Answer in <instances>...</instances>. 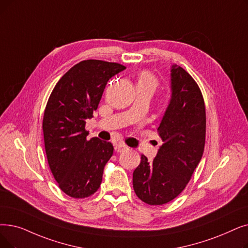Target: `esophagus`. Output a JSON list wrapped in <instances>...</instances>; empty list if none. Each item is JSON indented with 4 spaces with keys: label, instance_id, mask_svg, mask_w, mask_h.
<instances>
[{
    "label": "esophagus",
    "instance_id": "obj_1",
    "mask_svg": "<svg viewBox=\"0 0 248 248\" xmlns=\"http://www.w3.org/2000/svg\"><path fill=\"white\" fill-rule=\"evenodd\" d=\"M127 149H128V147L125 146L124 144H116L114 146V150L116 151V152H124V151H125Z\"/></svg>",
    "mask_w": 248,
    "mask_h": 248
}]
</instances>
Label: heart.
<instances>
[{"label":"heart","mask_w":248,"mask_h":248,"mask_svg":"<svg viewBox=\"0 0 248 248\" xmlns=\"http://www.w3.org/2000/svg\"><path fill=\"white\" fill-rule=\"evenodd\" d=\"M138 84H142V85H148L150 87H152L154 90L157 87L158 81L154 75L149 72V71H143L142 73H140L138 76ZM137 84V85H138Z\"/></svg>","instance_id":"obj_1"}]
</instances>
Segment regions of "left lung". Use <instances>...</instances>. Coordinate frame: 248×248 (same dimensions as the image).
Wrapping results in <instances>:
<instances>
[{
	"label": "left lung",
	"mask_w": 248,
	"mask_h": 248,
	"mask_svg": "<svg viewBox=\"0 0 248 248\" xmlns=\"http://www.w3.org/2000/svg\"><path fill=\"white\" fill-rule=\"evenodd\" d=\"M171 99L158 127L163 145L149 162L145 155L133 173L137 197L151 206L175 199L190 180L206 142V107L202 91L177 64L171 68Z\"/></svg>",
	"instance_id": "1"
}]
</instances>
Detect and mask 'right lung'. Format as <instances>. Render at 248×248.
Listing matches in <instances>:
<instances>
[{
    "mask_svg": "<svg viewBox=\"0 0 248 248\" xmlns=\"http://www.w3.org/2000/svg\"><path fill=\"white\" fill-rule=\"evenodd\" d=\"M124 69L117 62L82 61L63 75L49 96L42 121L46 153L53 177L71 198H88L101 185L113 146L98 138L87 140L86 120L97 109L108 80Z\"/></svg>",
    "mask_w": 248,
    "mask_h": 248,
    "instance_id": "right-lung-1",
    "label": "right lung"
}]
</instances>
